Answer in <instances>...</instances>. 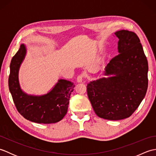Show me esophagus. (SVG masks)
Here are the masks:
<instances>
[{
  "instance_id": "34e87169",
  "label": "esophagus",
  "mask_w": 156,
  "mask_h": 156,
  "mask_svg": "<svg viewBox=\"0 0 156 156\" xmlns=\"http://www.w3.org/2000/svg\"><path fill=\"white\" fill-rule=\"evenodd\" d=\"M76 81H77L78 83H81V82H82V81H83V76L79 75L77 77V79H76Z\"/></svg>"
}]
</instances>
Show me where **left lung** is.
<instances>
[{
    "label": "left lung",
    "instance_id": "8db88e82",
    "mask_svg": "<svg viewBox=\"0 0 156 156\" xmlns=\"http://www.w3.org/2000/svg\"><path fill=\"white\" fill-rule=\"evenodd\" d=\"M115 37L119 39V55L106 66L102 77L87 87L95 113L112 121L130 117L144 98L148 85V63L137 35L121 30Z\"/></svg>",
    "mask_w": 156,
    "mask_h": 156
}]
</instances>
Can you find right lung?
Returning a JSON list of instances; mask_svg holds the SVG:
<instances>
[{
  "instance_id": "obj_1",
  "label": "right lung",
  "mask_w": 156,
  "mask_h": 156,
  "mask_svg": "<svg viewBox=\"0 0 156 156\" xmlns=\"http://www.w3.org/2000/svg\"><path fill=\"white\" fill-rule=\"evenodd\" d=\"M24 44L13 56L10 64L9 88L19 112L23 117L37 123H55L67 113L70 94L75 86L73 82L59 79L48 93L34 95L22 90L19 80L20 67L27 55Z\"/></svg>"
}]
</instances>
